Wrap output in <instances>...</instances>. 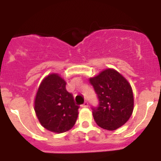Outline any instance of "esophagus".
I'll list each match as a JSON object with an SVG mask.
<instances>
[{
	"mask_svg": "<svg viewBox=\"0 0 161 161\" xmlns=\"http://www.w3.org/2000/svg\"><path fill=\"white\" fill-rule=\"evenodd\" d=\"M82 107H83V108H88V107H89V103L85 102V103H84L83 105H82Z\"/></svg>",
	"mask_w": 161,
	"mask_h": 161,
	"instance_id": "1",
	"label": "esophagus"
}]
</instances>
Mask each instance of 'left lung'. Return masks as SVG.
<instances>
[{
    "mask_svg": "<svg viewBox=\"0 0 161 161\" xmlns=\"http://www.w3.org/2000/svg\"><path fill=\"white\" fill-rule=\"evenodd\" d=\"M99 99L97 108H93V116L98 126L114 130L123 126L133 113L134 95L128 80L113 68L89 78Z\"/></svg>",
    "mask_w": 161,
    "mask_h": 161,
    "instance_id": "left-lung-1",
    "label": "left lung"
}]
</instances>
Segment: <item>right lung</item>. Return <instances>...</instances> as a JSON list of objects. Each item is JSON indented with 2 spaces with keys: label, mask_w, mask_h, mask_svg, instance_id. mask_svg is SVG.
Returning <instances> with one entry per match:
<instances>
[{
  "label": "right lung",
  "mask_w": 161,
  "mask_h": 161,
  "mask_svg": "<svg viewBox=\"0 0 161 161\" xmlns=\"http://www.w3.org/2000/svg\"><path fill=\"white\" fill-rule=\"evenodd\" d=\"M65 80L58 73L43 78L35 97V111L40 124L54 133H64L73 127L79 106L66 89Z\"/></svg>",
  "instance_id": "1"
}]
</instances>
